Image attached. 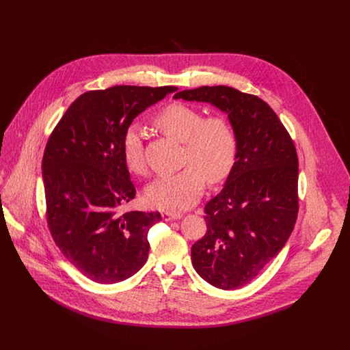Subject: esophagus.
Instances as JSON below:
<instances>
[{"label":"esophagus","mask_w":350,"mask_h":350,"mask_svg":"<svg viewBox=\"0 0 350 350\" xmlns=\"http://www.w3.org/2000/svg\"><path fill=\"white\" fill-rule=\"evenodd\" d=\"M181 217H183L181 213H173V212H163L162 213V219L165 221H173V220H178Z\"/></svg>","instance_id":"esophagus-1"}]
</instances>
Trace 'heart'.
Masks as SVG:
<instances>
[{"label": "heart", "instance_id": "heart-1", "mask_svg": "<svg viewBox=\"0 0 350 350\" xmlns=\"http://www.w3.org/2000/svg\"><path fill=\"white\" fill-rule=\"evenodd\" d=\"M155 124L166 135L184 142L187 165L174 174H163L145 188L149 206L180 212L192 206L204 192L206 177L220 181L231 172L237 155V135L231 123L220 115L204 118L198 109L170 104L155 116ZM122 155L131 173H145L141 133L130 126L122 135Z\"/></svg>", "mask_w": 350, "mask_h": 350}]
</instances>
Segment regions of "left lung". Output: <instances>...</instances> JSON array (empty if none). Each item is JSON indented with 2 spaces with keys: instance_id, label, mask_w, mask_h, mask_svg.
<instances>
[{
  "instance_id": "obj_1",
  "label": "left lung",
  "mask_w": 350,
  "mask_h": 350,
  "mask_svg": "<svg viewBox=\"0 0 350 350\" xmlns=\"http://www.w3.org/2000/svg\"><path fill=\"white\" fill-rule=\"evenodd\" d=\"M224 112L237 155L223 189L206 204L208 231L191 247L193 269L211 285L251 282L285 246L297 216V155L275 112L256 95L215 85L173 96Z\"/></svg>"
}]
</instances>
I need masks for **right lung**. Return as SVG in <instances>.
Masks as SVG:
<instances>
[{"label":"right lung","mask_w":350,"mask_h":350,"mask_svg":"<svg viewBox=\"0 0 350 350\" xmlns=\"http://www.w3.org/2000/svg\"><path fill=\"white\" fill-rule=\"evenodd\" d=\"M174 91L115 85L84 92L46 142L41 167L49 231L64 256L95 282L124 281L146 262L148 231L162 217L119 212L135 196L122 135L141 112Z\"/></svg>","instance_id":"add662e5"}]
</instances>
